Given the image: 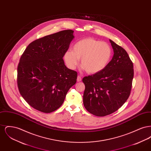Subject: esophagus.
Segmentation results:
<instances>
[{
  "mask_svg": "<svg viewBox=\"0 0 151 151\" xmlns=\"http://www.w3.org/2000/svg\"><path fill=\"white\" fill-rule=\"evenodd\" d=\"M81 76H78V77H77V81H81Z\"/></svg>",
  "mask_w": 151,
  "mask_h": 151,
  "instance_id": "obj_1",
  "label": "esophagus"
}]
</instances>
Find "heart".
<instances>
[{
  "instance_id": "b5f03b06",
  "label": "heart",
  "mask_w": 151,
  "mask_h": 151,
  "mask_svg": "<svg viewBox=\"0 0 151 151\" xmlns=\"http://www.w3.org/2000/svg\"><path fill=\"white\" fill-rule=\"evenodd\" d=\"M72 50L65 52L64 60L67 66L75 69L80 59L82 68L91 74L102 71L108 65L112 50L108 43L92 38L83 39L73 46Z\"/></svg>"
}]
</instances>
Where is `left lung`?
I'll return each mask as SVG.
<instances>
[{"mask_svg":"<svg viewBox=\"0 0 151 151\" xmlns=\"http://www.w3.org/2000/svg\"><path fill=\"white\" fill-rule=\"evenodd\" d=\"M109 41L114 51L111 61L102 71L83 79L84 106L98 116L109 115L122 106L129 97L134 78L133 63L127 52Z\"/></svg>","mask_w":151,"mask_h":151,"instance_id":"obj_1","label":"left lung"}]
</instances>
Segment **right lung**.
<instances>
[{"mask_svg": "<svg viewBox=\"0 0 151 151\" xmlns=\"http://www.w3.org/2000/svg\"><path fill=\"white\" fill-rule=\"evenodd\" d=\"M74 31L65 30L31 42L20 58L17 86L24 99L36 110L49 113L63 104L75 84L77 72L68 68L63 58Z\"/></svg>", "mask_w": 151, "mask_h": 151, "instance_id": "add662e5", "label": "right lung"}]
</instances>
